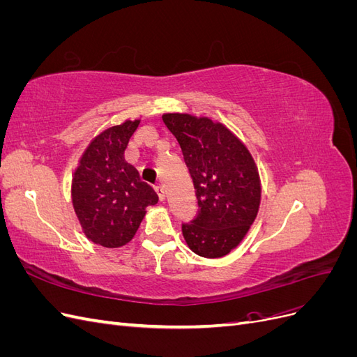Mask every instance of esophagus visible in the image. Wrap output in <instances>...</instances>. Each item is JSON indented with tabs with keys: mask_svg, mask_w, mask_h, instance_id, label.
Wrapping results in <instances>:
<instances>
[{
	"mask_svg": "<svg viewBox=\"0 0 357 357\" xmlns=\"http://www.w3.org/2000/svg\"><path fill=\"white\" fill-rule=\"evenodd\" d=\"M155 189H156V193H158L159 199L164 201L165 199V188H164V185H162V183H158V185L155 186Z\"/></svg>",
	"mask_w": 357,
	"mask_h": 357,
	"instance_id": "esophagus-1",
	"label": "esophagus"
}]
</instances>
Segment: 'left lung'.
<instances>
[{
  "mask_svg": "<svg viewBox=\"0 0 357 357\" xmlns=\"http://www.w3.org/2000/svg\"><path fill=\"white\" fill-rule=\"evenodd\" d=\"M162 121L174 134L189 168L198 214L183 223L193 253L222 257L241 243L261 204V180L247 147L228 128L208 117L167 113Z\"/></svg>",
  "mask_w": 357,
  "mask_h": 357,
  "instance_id": "1",
  "label": "left lung"
}]
</instances>
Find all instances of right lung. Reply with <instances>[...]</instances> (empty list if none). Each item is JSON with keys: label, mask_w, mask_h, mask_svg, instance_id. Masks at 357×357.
I'll return each mask as SVG.
<instances>
[{"label": "right lung", "mask_w": 357, "mask_h": 357, "mask_svg": "<svg viewBox=\"0 0 357 357\" xmlns=\"http://www.w3.org/2000/svg\"><path fill=\"white\" fill-rule=\"evenodd\" d=\"M138 125L139 121H126L95 137L74 172V211L84 235L102 247L131 241L146 208L159 199L125 159V149Z\"/></svg>", "instance_id": "obj_1"}]
</instances>
